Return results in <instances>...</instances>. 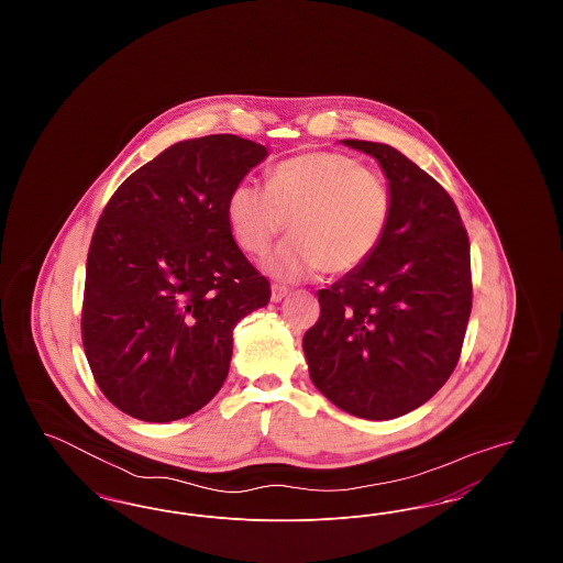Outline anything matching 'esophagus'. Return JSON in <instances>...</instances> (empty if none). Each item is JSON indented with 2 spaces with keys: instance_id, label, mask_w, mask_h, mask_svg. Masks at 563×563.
<instances>
[{
  "instance_id": "1",
  "label": "esophagus",
  "mask_w": 563,
  "mask_h": 563,
  "mask_svg": "<svg viewBox=\"0 0 563 563\" xmlns=\"http://www.w3.org/2000/svg\"><path fill=\"white\" fill-rule=\"evenodd\" d=\"M289 295V289L283 285H272V301H280Z\"/></svg>"
}]
</instances>
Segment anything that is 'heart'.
Segmentation results:
<instances>
[{
	"instance_id": "obj_1",
	"label": "heart",
	"mask_w": 563,
	"mask_h": 563,
	"mask_svg": "<svg viewBox=\"0 0 563 563\" xmlns=\"http://www.w3.org/2000/svg\"><path fill=\"white\" fill-rule=\"evenodd\" d=\"M390 189L363 164L335 152H308L276 164L266 188L241 181L225 202V219L246 255L262 257L287 230L268 262L280 280L321 269L338 276L372 260L390 223Z\"/></svg>"
}]
</instances>
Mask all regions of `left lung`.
Masks as SVG:
<instances>
[{"label": "left lung", "mask_w": 563, "mask_h": 563, "mask_svg": "<svg viewBox=\"0 0 563 563\" xmlns=\"http://www.w3.org/2000/svg\"><path fill=\"white\" fill-rule=\"evenodd\" d=\"M379 162L390 223L379 249L319 291L321 317L303 335L322 395L365 420L424 405L457 365L473 306L471 246L450 194L399 150L344 139Z\"/></svg>", "instance_id": "8db88e82"}]
</instances>
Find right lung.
<instances>
[{
    "mask_svg": "<svg viewBox=\"0 0 563 563\" xmlns=\"http://www.w3.org/2000/svg\"><path fill=\"white\" fill-rule=\"evenodd\" d=\"M268 150L236 134L170 145L115 189L86 260L81 342L101 393L143 422L191 416L223 386L232 333L268 306L225 202Z\"/></svg>",
    "mask_w": 563,
    "mask_h": 563,
    "instance_id": "1",
    "label": "right lung"
}]
</instances>
